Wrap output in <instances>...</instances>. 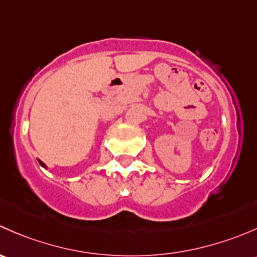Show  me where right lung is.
I'll return each mask as SVG.
<instances>
[{"label":"right lung","instance_id":"add662e5","mask_svg":"<svg viewBox=\"0 0 257 257\" xmlns=\"http://www.w3.org/2000/svg\"><path fill=\"white\" fill-rule=\"evenodd\" d=\"M39 163H41V166H42V167L47 168V166H46V165H44V163H43V162H42V161H39Z\"/></svg>","mask_w":257,"mask_h":257}]
</instances>
